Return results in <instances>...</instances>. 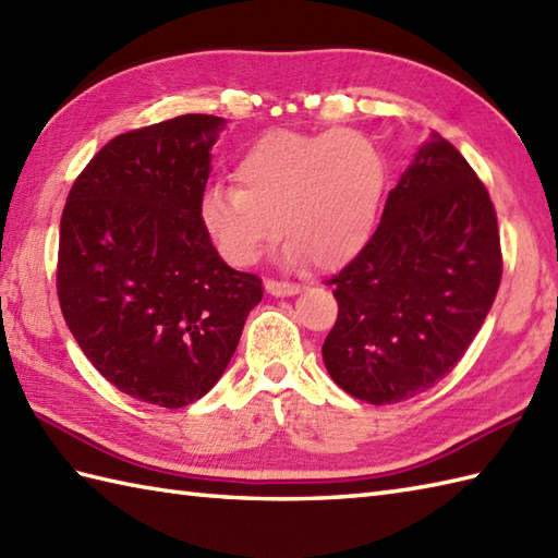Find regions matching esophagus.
I'll list each match as a JSON object with an SVG mask.
<instances>
[{
    "mask_svg": "<svg viewBox=\"0 0 558 558\" xmlns=\"http://www.w3.org/2000/svg\"><path fill=\"white\" fill-rule=\"evenodd\" d=\"M266 292L272 298H292V294H300L302 286H294V282H278V280H266Z\"/></svg>",
    "mask_w": 558,
    "mask_h": 558,
    "instance_id": "esophagus-1",
    "label": "esophagus"
}]
</instances>
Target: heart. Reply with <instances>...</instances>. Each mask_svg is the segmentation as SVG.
Wrapping results in <instances>:
<instances>
[{"label":"heart","mask_w":558,"mask_h":558,"mask_svg":"<svg viewBox=\"0 0 558 558\" xmlns=\"http://www.w3.org/2000/svg\"><path fill=\"white\" fill-rule=\"evenodd\" d=\"M236 186L213 184L201 222L232 266H252L286 234V260L338 270L372 240L386 192V160L354 129H276L234 162Z\"/></svg>","instance_id":"heart-1"}]
</instances>
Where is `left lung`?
Instances as JSON below:
<instances>
[{"mask_svg":"<svg viewBox=\"0 0 558 558\" xmlns=\"http://www.w3.org/2000/svg\"><path fill=\"white\" fill-rule=\"evenodd\" d=\"M501 282L489 192L460 150L432 134L390 189L376 232L333 286L330 378L372 405L436 386L487 318Z\"/></svg>","mask_w":558,"mask_h":558,"instance_id":"8db88e82","label":"left lung"}]
</instances>
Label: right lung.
<instances>
[{
    "label": "right lung",
    "instance_id": "right-lung-1",
    "mask_svg": "<svg viewBox=\"0 0 558 558\" xmlns=\"http://www.w3.org/2000/svg\"><path fill=\"white\" fill-rule=\"evenodd\" d=\"M225 120L182 114L114 136L78 174L59 222L57 294L90 364L160 408L204 398L264 298L201 222Z\"/></svg>",
    "mask_w": 558,
    "mask_h": 558
}]
</instances>
